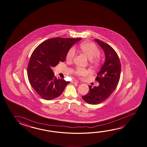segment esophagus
I'll return each mask as SVG.
<instances>
[{"label":"esophagus","instance_id":"34e87169","mask_svg":"<svg viewBox=\"0 0 147 147\" xmlns=\"http://www.w3.org/2000/svg\"><path fill=\"white\" fill-rule=\"evenodd\" d=\"M72 82L73 83V84H78V80H72Z\"/></svg>","mask_w":147,"mask_h":147}]
</instances>
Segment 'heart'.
Segmentation results:
<instances>
[{
	"label": "heart",
	"mask_w": 147,
	"mask_h": 147,
	"mask_svg": "<svg viewBox=\"0 0 147 147\" xmlns=\"http://www.w3.org/2000/svg\"><path fill=\"white\" fill-rule=\"evenodd\" d=\"M80 50L82 54L86 56L90 60V62L92 65H97L99 63L98 56L100 51L97 46L92 42H84L80 46ZM76 55L75 50L72 47L67 51L66 55V59L67 61H72ZM75 75L77 76H84L88 73V71L78 67L74 71Z\"/></svg>",
	"instance_id": "1"
}]
</instances>
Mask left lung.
Segmentation results:
<instances>
[{
    "label": "left lung",
    "mask_w": 147,
    "mask_h": 147,
    "mask_svg": "<svg viewBox=\"0 0 147 147\" xmlns=\"http://www.w3.org/2000/svg\"><path fill=\"white\" fill-rule=\"evenodd\" d=\"M104 51L105 61L97 74L95 80L98 87L89 86V92L82 99L88 104L97 105L105 101L111 95L118 85L121 72V63L118 55L108 44L98 39H94Z\"/></svg>",
    "instance_id": "8db88e82"
}]
</instances>
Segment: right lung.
Returning a JSON list of instances; mask_svg holds the SVG:
<instances>
[{"instance_id":"right-lung-1","label":"right lung","mask_w":147,"mask_h":147,"mask_svg":"<svg viewBox=\"0 0 147 147\" xmlns=\"http://www.w3.org/2000/svg\"><path fill=\"white\" fill-rule=\"evenodd\" d=\"M81 38L56 37L43 41L32 54L28 66V76L32 88L46 100L59 96L70 82L57 79L52 67L64 62L67 51Z\"/></svg>"}]
</instances>
